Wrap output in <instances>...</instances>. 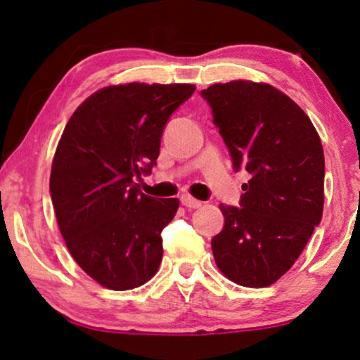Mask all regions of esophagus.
I'll return each mask as SVG.
<instances>
[{
  "label": "esophagus",
  "instance_id": "obj_1",
  "mask_svg": "<svg viewBox=\"0 0 360 360\" xmlns=\"http://www.w3.org/2000/svg\"><path fill=\"white\" fill-rule=\"evenodd\" d=\"M180 201H181V205L186 206V208H190V210H196V208H200L201 205H203L201 201L195 200L193 196H190V195H181Z\"/></svg>",
  "mask_w": 360,
  "mask_h": 360
}]
</instances>
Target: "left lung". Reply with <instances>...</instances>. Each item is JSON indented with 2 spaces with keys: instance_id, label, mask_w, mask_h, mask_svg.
Returning <instances> with one entry per match:
<instances>
[{
  "instance_id": "left-lung-1",
  "label": "left lung",
  "mask_w": 360,
  "mask_h": 360,
  "mask_svg": "<svg viewBox=\"0 0 360 360\" xmlns=\"http://www.w3.org/2000/svg\"><path fill=\"white\" fill-rule=\"evenodd\" d=\"M243 185L240 206L219 205L224 228L211 239L221 272L260 288L290 270L321 223L324 152L304 111L269 83L234 80L201 91Z\"/></svg>"
}]
</instances>
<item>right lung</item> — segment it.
Wrapping results in <instances>:
<instances>
[{"label": "right lung", "instance_id": "add662e5", "mask_svg": "<svg viewBox=\"0 0 360 360\" xmlns=\"http://www.w3.org/2000/svg\"><path fill=\"white\" fill-rule=\"evenodd\" d=\"M193 91L186 83L101 88L63 129L51 172L53 211L72 257L103 287H141L159 269L160 233L180 201L147 196L134 180L150 174L167 121Z\"/></svg>", "mask_w": 360, "mask_h": 360}]
</instances>
